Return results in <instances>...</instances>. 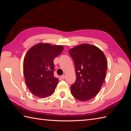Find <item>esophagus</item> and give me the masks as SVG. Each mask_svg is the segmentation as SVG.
<instances>
[{
  "label": "esophagus",
  "mask_w": 131,
  "mask_h": 131,
  "mask_svg": "<svg viewBox=\"0 0 131 131\" xmlns=\"http://www.w3.org/2000/svg\"><path fill=\"white\" fill-rule=\"evenodd\" d=\"M61 79H65V78H66V76L65 75H62L61 77Z\"/></svg>",
  "instance_id": "esophagus-1"
}]
</instances>
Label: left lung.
<instances>
[{
	"label": "left lung",
	"instance_id": "left-lung-1",
	"mask_svg": "<svg viewBox=\"0 0 131 131\" xmlns=\"http://www.w3.org/2000/svg\"><path fill=\"white\" fill-rule=\"evenodd\" d=\"M69 52L76 71V80L71 85L72 95L82 101L90 100L98 94L104 83L106 58L98 47L88 44L78 46Z\"/></svg>",
	"mask_w": 131,
	"mask_h": 131
}]
</instances>
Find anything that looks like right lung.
Masks as SVG:
<instances>
[{
  "mask_svg": "<svg viewBox=\"0 0 131 131\" xmlns=\"http://www.w3.org/2000/svg\"><path fill=\"white\" fill-rule=\"evenodd\" d=\"M63 49L62 46L39 43L27 52L24 60L26 84L35 96L44 98L52 95L58 83L54 77L53 60Z\"/></svg>",
  "mask_w": 131,
  "mask_h": 131,
  "instance_id": "1",
  "label": "right lung"
}]
</instances>
